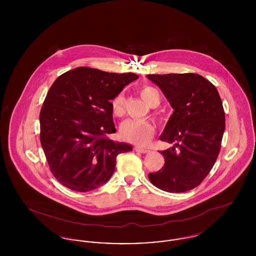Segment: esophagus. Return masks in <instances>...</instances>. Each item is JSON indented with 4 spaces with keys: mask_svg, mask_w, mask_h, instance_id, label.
<instances>
[{
    "mask_svg": "<svg viewBox=\"0 0 256 256\" xmlns=\"http://www.w3.org/2000/svg\"><path fill=\"white\" fill-rule=\"evenodd\" d=\"M134 150H135L137 152H141V154H148V152H150V150H146V148H140V146H135V148H134Z\"/></svg>",
    "mask_w": 256,
    "mask_h": 256,
    "instance_id": "34e87169",
    "label": "esophagus"
}]
</instances>
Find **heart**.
I'll return each instance as SVG.
<instances>
[{
  "label": "heart",
  "instance_id": "b5f03b06",
  "mask_svg": "<svg viewBox=\"0 0 256 256\" xmlns=\"http://www.w3.org/2000/svg\"><path fill=\"white\" fill-rule=\"evenodd\" d=\"M141 97L148 104L159 102L160 96L158 91L152 87H145L141 91ZM112 112L115 116H121L124 113V95L118 94L111 102ZM156 132V126L152 122L146 120L128 119L121 124L120 134L122 138L128 142L137 145H146L150 141Z\"/></svg>",
  "mask_w": 256,
  "mask_h": 256
}]
</instances>
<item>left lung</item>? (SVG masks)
<instances>
[{"mask_svg":"<svg viewBox=\"0 0 256 256\" xmlns=\"http://www.w3.org/2000/svg\"><path fill=\"white\" fill-rule=\"evenodd\" d=\"M169 100L174 112L159 139L172 144L160 152L162 170L150 172L159 189L182 193L206 178L219 156L226 117L218 90L198 74H148Z\"/></svg>","mask_w":256,"mask_h":256,"instance_id":"obj_1","label":"left lung"}]
</instances>
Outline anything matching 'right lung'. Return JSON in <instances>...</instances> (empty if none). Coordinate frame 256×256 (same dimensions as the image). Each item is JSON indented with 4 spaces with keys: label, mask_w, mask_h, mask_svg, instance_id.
<instances>
[{
    "label": "right lung",
    "mask_w": 256,
    "mask_h": 256,
    "mask_svg": "<svg viewBox=\"0 0 256 256\" xmlns=\"http://www.w3.org/2000/svg\"><path fill=\"white\" fill-rule=\"evenodd\" d=\"M138 78L78 67L50 86L39 116L40 142L62 185L78 192L96 189L113 174L117 156L132 150L108 135L116 132L111 100Z\"/></svg>",
    "instance_id": "obj_1"
}]
</instances>
